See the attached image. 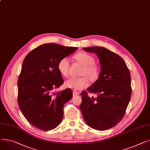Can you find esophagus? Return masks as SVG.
<instances>
[{
	"mask_svg": "<svg viewBox=\"0 0 150 150\" xmlns=\"http://www.w3.org/2000/svg\"><path fill=\"white\" fill-rule=\"evenodd\" d=\"M73 96H77V95L79 94V93L78 91H73Z\"/></svg>",
	"mask_w": 150,
	"mask_h": 150,
	"instance_id": "1",
	"label": "esophagus"
}]
</instances>
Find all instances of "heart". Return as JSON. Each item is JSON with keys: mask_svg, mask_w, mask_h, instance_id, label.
<instances>
[{"mask_svg": "<svg viewBox=\"0 0 150 150\" xmlns=\"http://www.w3.org/2000/svg\"><path fill=\"white\" fill-rule=\"evenodd\" d=\"M74 58L79 62L84 65L82 74L86 76L91 81H95L98 79L99 74L98 67L94 64L95 59L94 57L86 52H81L76 54ZM59 72L63 76L67 77L69 74V62L67 57L61 59L57 65ZM89 85V82L85 77H71L65 82V86L68 88L74 90H81L85 88Z\"/></svg>", "mask_w": 150, "mask_h": 150, "instance_id": "1", "label": "heart"}]
</instances>
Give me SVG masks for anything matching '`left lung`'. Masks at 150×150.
<instances>
[{
    "label": "left lung",
    "instance_id": "left-lung-1",
    "mask_svg": "<svg viewBox=\"0 0 150 150\" xmlns=\"http://www.w3.org/2000/svg\"><path fill=\"white\" fill-rule=\"evenodd\" d=\"M98 56L100 64L98 79L82 91L80 109L86 124L104 131L116 125L124 116L131 95V76L123 59L104 47L83 48ZM96 93L89 97L87 92Z\"/></svg>",
    "mask_w": 150,
    "mask_h": 150
}]
</instances>
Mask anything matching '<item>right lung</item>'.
<instances>
[{
	"mask_svg": "<svg viewBox=\"0 0 150 150\" xmlns=\"http://www.w3.org/2000/svg\"><path fill=\"white\" fill-rule=\"evenodd\" d=\"M77 50L56 43H45L31 51L23 62L17 81L18 104L33 126L49 131L56 128L64 116V106L72 98L69 88L54 92L64 83L59 60Z\"/></svg>",
	"mask_w": 150,
	"mask_h": 150,
	"instance_id": "right-lung-1",
	"label": "right lung"
}]
</instances>
